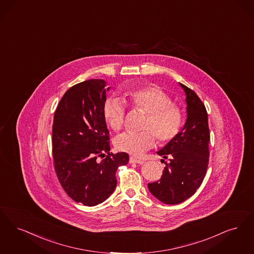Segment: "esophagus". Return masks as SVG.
Here are the masks:
<instances>
[{
    "label": "esophagus",
    "instance_id": "1",
    "mask_svg": "<svg viewBox=\"0 0 254 254\" xmlns=\"http://www.w3.org/2000/svg\"><path fill=\"white\" fill-rule=\"evenodd\" d=\"M129 163H130V164H132V163H136V164H143L144 161L143 160H140V159H137V158H134V157L131 156V157H130V159H129Z\"/></svg>",
    "mask_w": 254,
    "mask_h": 254
}]
</instances>
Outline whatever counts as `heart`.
I'll use <instances>...</instances> for the list:
<instances>
[{"mask_svg":"<svg viewBox=\"0 0 254 254\" xmlns=\"http://www.w3.org/2000/svg\"><path fill=\"white\" fill-rule=\"evenodd\" d=\"M132 107L148 113L143 132H124L115 139L116 147L122 152L139 156L151 149L156 141L174 140L183 126V113L179 106L172 103V99L162 89L154 86L132 87L126 92ZM126 115V106L122 99L110 97L103 105V116L115 131L122 129Z\"/></svg>","mask_w":254,"mask_h":254,"instance_id":"1","label":"heart"}]
</instances>
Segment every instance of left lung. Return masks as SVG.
<instances>
[{
  "label": "left lung",
  "instance_id": "obj_1",
  "mask_svg": "<svg viewBox=\"0 0 254 254\" xmlns=\"http://www.w3.org/2000/svg\"><path fill=\"white\" fill-rule=\"evenodd\" d=\"M186 95L187 120L177 137L156 154L165 162L162 177L148 184L151 193L162 203L179 204L195 193L209 164L210 130L208 114L198 96L179 82Z\"/></svg>",
  "mask_w": 254,
  "mask_h": 254
}]
</instances>
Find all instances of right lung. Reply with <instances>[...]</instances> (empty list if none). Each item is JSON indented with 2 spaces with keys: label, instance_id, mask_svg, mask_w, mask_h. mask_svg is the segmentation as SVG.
Returning <instances> with one entry per match:
<instances>
[{
  "label": "right lung",
  "instance_id": "obj_1",
  "mask_svg": "<svg viewBox=\"0 0 254 254\" xmlns=\"http://www.w3.org/2000/svg\"><path fill=\"white\" fill-rule=\"evenodd\" d=\"M109 90L103 79L77 83L65 92L54 115L52 153L57 177L71 198L89 207L110 196L117 187L118 168L129 161L126 153H110L103 116Z\"/></svg>",
  "mask_w": 254,
  "mask_h": 254
}]
</instances>
